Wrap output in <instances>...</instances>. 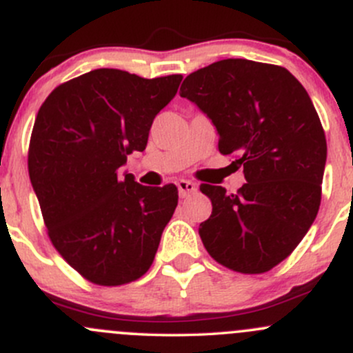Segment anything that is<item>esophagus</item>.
I'll return each mask as SVG.
<instances>
[{"instance_id": "obj_1", "label": "esophagus", "mask_w": 353, "mask_h": 353, "mask_svg": "<svg viewBox=\"0 0 353 353\" xmlns=\"http://www.w3.org/2000/svg\"><path fill=\"white\" fill-rule=\"evenodd\" d=\"M177 189H179L181 197H188L189 194H194V192L197 191V184L192 183V181L181 179V181H177Z\"/></svg>"}]
</instances>
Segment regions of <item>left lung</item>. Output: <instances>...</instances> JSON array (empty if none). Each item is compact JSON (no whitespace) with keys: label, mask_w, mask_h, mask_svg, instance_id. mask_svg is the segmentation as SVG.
I'll return each mask as SVG.
<instances>
[{"label":"left lung","mask_w":353,"mask_h":353,"mask_svg":"<svg viewBox=\"0 0 353 353\" xmlns=\"http://www.w3.org/2000/svg\"><path fill=\"white\" fill-rule=\"evenodd\" d=\"M179 94L212 120L219 152L234 156L246 179L236 194L201 184L212 204L199 226L204 248L238 273L270 271L320 208L327 141L307 90L283 67L228 58L185 77Z\"/></svg>","instance_id":"1"}]
</instances>
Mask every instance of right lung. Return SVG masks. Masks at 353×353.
Here are the masks:
<instances>
[{
  "label": "right lung",
  "instance_id": "1",
  "mask_svg": "<svg viewBox=\"0 0 353 353\" xmlns=\"http://www.w3.org/2000/svg\"><path fill=\"white\" fill-rule=\"evenodd\" d=\"M181 80L92 70L58 85L38 110L30 179L50 241L90 283H130L152 265L177 188L142 185L120 168L145 149L154 117Z\"/></svg>",
  "mask_w": 353,
  "mask_h": 353
}]
</instances>
